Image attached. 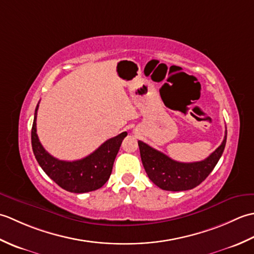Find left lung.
Wrapping results in <instances>:
<instances>
[{
  "instance_id": "8db88e82",
  "label": "left lung",
  "mask_w": 254,
  "mask_h": 254,
  "mask_svg": "<svg viewBox=\"0 0 254 254\" xmlns=\"http://www.w3.org/2000/svg\"><path fill=\"white\" fill-rule=\"evenodd\" d=\"M226 139L227 130L218 148L207 158L195 163L176 161L142 141H138V147L144 169L156 186L166 191H186L197 187L213 171L222 157Z\"/></svg>"
}]
</instances>
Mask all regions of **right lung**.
I'll return each mask as SVG.
<instances>
[{"mask_svg": "<svg viewBox=\"0 0 254 254\" xmlns=\"http://www.w3.org/2000/svg\"><path fill=\"white\" fill-rule=\"evenodd\" d=\"M38 107L39 105L36 107L31 128V146L42 170L58 186L68 192L86 193L98 190L110 178L113 163L127 133L123 132L108 139L83 159L74 161L57 159L47 152L38 138L36 127Z\"/></svg>", "mask_w": 254, "mask_h": 254, "instance_id": "right-lung-1", "label": "right lung"}]
</instances>
